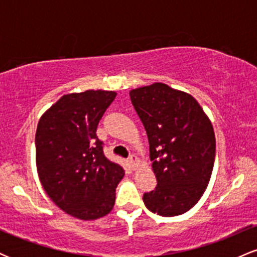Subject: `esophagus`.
I'll use <instances>...</instances> for the list:
<instances>
[{
    "label": "esophagus",
    "instance_id": "esophagus-1",
    "mask_svg": "<svg viewBox=\"0 0 257 257\" xmlns=\"http://www.w3.org/2000/svg\"><path fill=\"white\" fill-rule=\"evenodd\" d=\"M129 163H131V166L133 168H137L139 166V163H140V159H139L135 155H132L131 157H129Z\"/></svg>",
    "mask_w": 257,
    "mask_h": 257
}]
</instances>
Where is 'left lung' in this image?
Wrapping results in <instances>:
<instances>
[{
  "label": "left lung",
  "mask_w": 257,
  "mask_h": 257,
  "mask_svg": "<svg viewBox=\"0 0 257 257\" xmlns=\"http://www.w3.org/2000/svg\"><path fill=\"white\" fill-rule=\"evenodd\" d=\"M145 126L156 190L144 203L161 216H178L198 203L213 173L215 133L211 120L191 94L156 82L129 91Z\"/></svg>",
  "instance_id": "obj_1"
}]
</instances>
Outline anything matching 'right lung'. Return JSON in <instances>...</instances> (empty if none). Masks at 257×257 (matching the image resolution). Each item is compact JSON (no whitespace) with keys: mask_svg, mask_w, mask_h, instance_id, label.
Returning a JSON list of instances; mask_svg holds the SVG:
<instances>
[{"mask_svg":"<svg viewBox=\"0 0 257 257\" xmlns=\"http://www.w3.org/2000/svg\"><path fill=\"white\" fill-rule=\"evenodd\" d=\"M116 95L101 89L65 94L38 120V178L55 205L79 220L110 213L124 176L119 164L105 157L96 137L99 120Z\"/></svg>","mask_w":257,"mask_h":257,"instance_id":"right-lung-1","label":"right lung"}]
</instances>
